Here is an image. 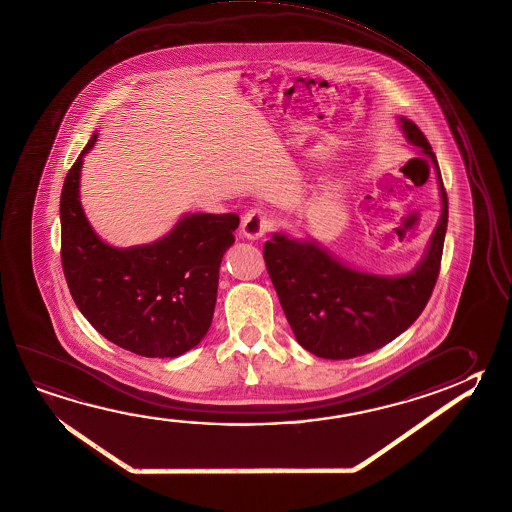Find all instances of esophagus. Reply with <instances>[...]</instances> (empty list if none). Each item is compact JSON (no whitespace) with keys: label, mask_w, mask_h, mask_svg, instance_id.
<instances>
[{"label":"esophagus","mask_w":512,"mask_h":512,"mask_svg":"<svg viewBox=\"0 0 512 512\" xmlns=\"http://www.w3.org/2000/svg\"><path fill=\"white\" fill-rule=\"evenodd\" d=\"M269 219L266 212L262 210H250L244 214L243 223H241V232L248 241H259L260 237L268 232Z\"/></svg>","instance_id":"obj_1"}]
</instances>
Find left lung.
Wrapping results in <instances>:
<instances>
[{"instance_id":"8db88e82","label":"left lung","mask_w":512,"mask_h":512,"mask_svg":"<svg viewBox=\"0 0 512 512\" xmlns=\"http://www.w3.org/2000/svg\"><path fill=\"white\" fill-rule=\"evenodd\" d=\"M406 142L430 158L439 185L440 217L421 260L401 275L354 268L313 237L284 230L264 244V260L296 341L323 359H350L381 349L412 325L439 277L448 228V196L439 163L421 129L397 117Z\"/></svg>"}]
</instances>
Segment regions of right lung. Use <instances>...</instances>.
<instances>
[{"instance_id": "add662e5", "label": "right lung", "mask_w": 512, "mask_h": 512, "mask_svg": "<svg viewBox=\"0 0 512 512\" xmlns=\"http://www.w3.org/2000/svg\"><path fill=\"white\" fill-rule=\"evenodd\" d=\"M97 138L95 131L64 180V277L79 311L106 340L145 358H178L207 336L239 217L187 212L153 243H106L81 203L82 163Z\"/></svg>"}]
</instances>
